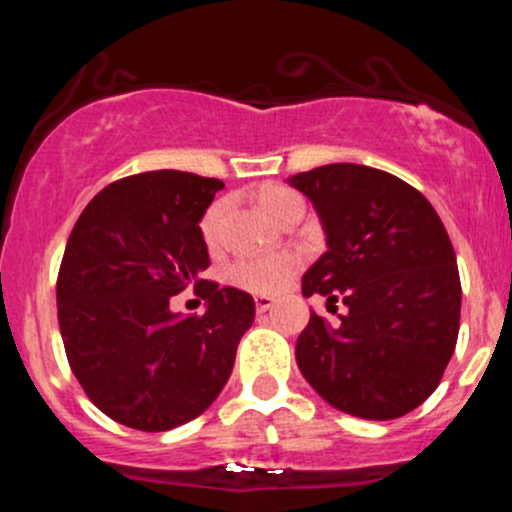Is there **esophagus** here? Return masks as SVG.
<instances>
[{"label": "esophagus", "mask_w": 512, "mask_h": 512, "mask_svg": "<svg viewBox=\"0 0 512 512\" xmlns=\"http://www.w3.org/2000/svg\"><path fill=\"white\" fill-rule=\"evenodd\" d=\"M255 305H257V313H267V310H272L274 305V298L272 296H257L255 298Z\"/></svg>", "instance_id": "34e87169"}]
</instances>
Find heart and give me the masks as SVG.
<instances>
[{
    "label": "heart",
    "mask_w": 512,
    "mask_h": 512,
    "mask_svg": "<svg viewBox=\"0 0 512 512\" xmlns=\"http://www.w3.org/2000/svg\"><path fill=\"white\" fill-rule=\"evenodd\" d=\"M257 202L264 214L272 221H279L286 211L303 207L301 197L296 192L286 190V187L269 185L262 187L260 195H257ZM219 216L221 207L214 204V207L207 209L202 223V238L207 240L209 245L216 243V236H219ZM298 269V257L291 255V252H281V255H267V257H245V260H238L231 267V281L240 289H248L255 293H274L284 286V281Z\"/></svg>",
    "instance_id": "obj_1"
}]
</instances>
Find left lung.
Segmentation results:
<instances>
[{"mask_svg": "<svg viewBox=\"0 0 512 512\" xmlns=\"http://www.w3.org/2000/svg\"><path fill=\"white\" fill-rule=\"evenodd\" d=\"M313 202L327 252L303 296L344 303L339 322L310 313L296 361L334 409L368 421L409 414L436 390L460 330V274L443 221L385 170L330 163L291 175Z\"/></svg>", "mask_w": 512, "mask_h": 512, "instance_id": "1", "label": "left lung"}]
</instances>
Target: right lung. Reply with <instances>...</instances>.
<instances>
[{
	"label": "right lung",
	"mask_w": 512,
	"mask_h": 512,
	"mask_svg": "<svg viewBox=\"0 0 512 512\" xmlns=\"http://www.w3.org/2000/svg\"><path fill=\"white\" fill-rule=\"evenodd\" d=\"M221 180L151 170L108 185L76 221L57 276V317L69 366L103 414L137 431H170L219 397L240 337L255 320L250 293L202 281L204 211ZM196 284L204 316L169 310Z\"/></svg>",
	"instance_id": "obj_1"
}]
</instances>
